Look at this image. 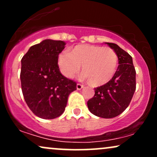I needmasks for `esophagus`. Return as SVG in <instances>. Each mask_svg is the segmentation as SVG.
<instances>
[{
  "label": "esophagus",
  "mask_w": 157,
  "mask_h": 157,
  "mask_svg": "<svg viewBox=\"0 0 157 157\" xmlns=\"http://www.w3.org/2000/svg\"><path fill=\"white\" fill-rule=\"evenodd\" d=\"M83 87H84V86L82 84H80V83L77 84V90H81Z\"/></svg>",
  "instance_id": "esophagus-1"
}]
</instances>
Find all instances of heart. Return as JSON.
I'll list each match as a JSON object with an SVG mask.
<instances>
[{
    "mask_svg": "<svg viewBox=\"0 0 157 157\" xmlns=\"http://www.w3.org/2000/svg\"><path fill=\"white\" fill-rule=\"evenodd\" d=\"M57 64L63 75L68 78L77 75L82 66V78L87 79L91 86H100L109 82L116 73L118 56L109 47L78 45L70 53H60Z\"/></svg>",
    "mask_w": 157,
    "mask_h": 157,
    "instance_id": "heart-1",
    "label": "heart"
}]
</instances>
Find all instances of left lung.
I'll use <instances>...</instances> for the list:
<instances>
[{
	"mask_svg": "<svg viewBox=\"0 0 157 157\" xmlns=\"http://www.w3.org/2000/svg\"><path fill=\"white\" fill-rule=\"evenodd\" d=\"M118 56L117 70L109 82L95 88L94 96L88 101L89 111L102 118H113L129 105L136 90V71L131 56L112 43H106Z\"/></svg>",
	"mask_w": 157,
	"mask_h": 157,
	"instance_id": "1",
	"label": "left lung"
}]
</instances>
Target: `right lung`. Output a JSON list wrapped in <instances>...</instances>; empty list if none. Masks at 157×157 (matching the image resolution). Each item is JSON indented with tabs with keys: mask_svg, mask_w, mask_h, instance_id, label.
<instances>
[{
	"mask_svg": "<svg viewBox=\"0 0 157 157\" xmlns=\"http://www.w3.org/2000/svg\"><path fill=\"white\" fill-rule=\"evenodd\" d=\"M62 40H44L31 46L21 59V89L27 105L38 117L49 120L60 116L68 97L77 83L60 73L59 54L64 49Z\"/></svg>",
	"mask_w": 157,
	"mask_h": 157,
	"instance_id": "1",
	"label": "right lung"
}]
</instances>
